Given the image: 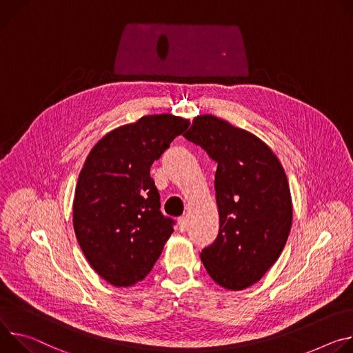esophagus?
<instances>
[{"mask_svg": "<svg viewBox=\"0 0 353 353\" xmlns=\"http://www.w3.org/2000/svg\"><path fill=\"white\" fill-rule=\"evenodd\" d=\"M178 227H179V231H186L188 230V219L186 217H179L178 219Z\"/></svg>", "mask_w": 353, "mask_h": 353, "instance_id": "esophagus-1", "label": "esophagus"}]
</instances>
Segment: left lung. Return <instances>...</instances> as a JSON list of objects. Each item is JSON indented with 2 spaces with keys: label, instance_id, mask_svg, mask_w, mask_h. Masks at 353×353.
<instances>
[{
  "label": "left lung",
  "instance_id": "1",
  "mask_svg": "<svg viewBox=\"0 0 353 353\" xmlns=\"http://www.w3.org/2000/svg\"><path fill=\"white\" fill-rule=\"evenodd\" d=\"M183 137L217 163L220 228L202 262L220 286L247 289L278 261L289 237L293 210L283 167L256 136L213 114L194 117Z\"/></svg>",
  "mask_w": 353,
  "mask_h": 353
}]
</instances>
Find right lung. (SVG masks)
Instances as JSON below:
<instances>
[{
	"mask_svg": "<svg viewBox=\"0 0 353 353\" xmlns=\"http://www.w3.org/2000/svg\"><path fill=\"white\" fill-rule=\"evenodd\" d=\"M188 126L168 113L143 116L103 136L87 157L75 186L74 231L90 265L113 286L143 281L174 232L150 168Z\"/></svg>",
	"mask_w": 353,
	"mask_h": 353,
	"instance_id": "right-lung-1",
	"label": "right lung"
}]
</instances>
